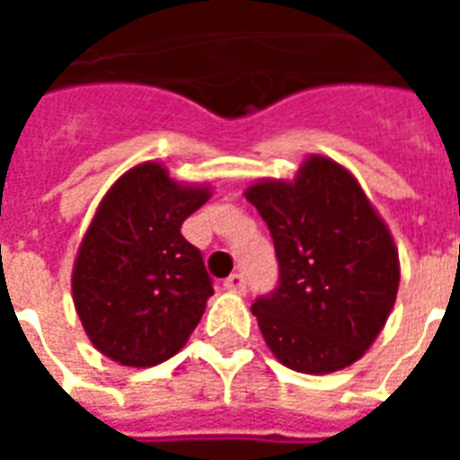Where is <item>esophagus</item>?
Listing matches in <instances>:
<instances>
[{"instance_id": "esophagus-1", "label": "esophagus", "mask_w": 460, "mask_h": 460, "mask_svg": "<svg viewBox=\"0 0 460 460\" xmlns=\"http://www.w3.org/2000/svg\"><path fill=\"white\" fill-rule=\"evenodd\" d=\"M224 288L231 290V293H243V290H246V279H243V273H231L229 279L224 280Z\"/></svg>"}]
</instances>
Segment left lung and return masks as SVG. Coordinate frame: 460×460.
I'll list each match as a JSON object with an SVG mask.
<instances>
[{"mask_svg":"<svg viewBox=\"0 0 460 460\" xmlns=\"http://www.w3.org/2000/svg\"><path fill=\"white\" fill-rule=\"evenodd\" d=\"M246 199L269 224L280 266L279 288L251 305L270 352L303 375L357 362L399 290V251L359 181L310 155L296 180L253 181Z\"/></svg>","mask_w":460,"mask_h":460,"instance_id":"8db88e82","label":"left lung"}]
</instances>
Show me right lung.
Listing matches in <instances>:
<instances>
[{
  "mask_svg": "<svg viewBox=\"0 0 460 460\" xmlns=\"http://www.w3.org/2000/svg\"><path fill=\"white\" fill-rule=\"evenodd\" d=\"M209 197L207 184H181L160 162H142L98 204L71 288L85 335L118 365H160L199 325L214 288L180 229Z\"/></svg>",
  "mask_w": 460,
  "mask_h": 460,
  "instance_id": "obj_1",
  "label": "right lung"
}]
</instances>
